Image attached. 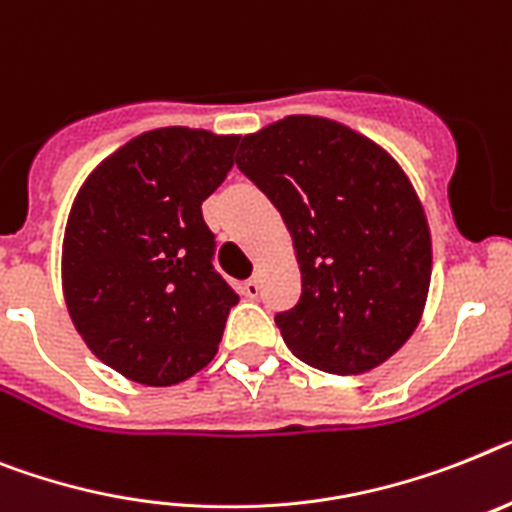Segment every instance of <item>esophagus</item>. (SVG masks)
Returning a JSON list of instances; mask_svg holds the SVG:
<instances>
[{
    "label": "esophagus",
    "mask_w": 512,
    "mask_h": 512,
    "mask_svg": "<svg viewBox=\"0 0 512 512\" xmlns=\"http://www.w3.org/2000/svg\"><path fill=\"white\" fill-rule=\"evenodd\" d=\"M242 294L247 296V299H257V296H260V281H257V278H249V281H244Z\"/></svg>",
    "instance_id": "1"
}]
</instances>
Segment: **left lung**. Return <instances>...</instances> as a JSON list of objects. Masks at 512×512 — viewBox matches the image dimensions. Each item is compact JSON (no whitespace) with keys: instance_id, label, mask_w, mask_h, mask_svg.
Instances as JSON below:
<instances>
[{"instance_id":"1","label":"left lung","mask_w":512,"mask_h":512,"mask_svg":"<svg viewBox=\"0 0 512 512\" xmlns=\"http://www.w3.org/2000/svg\"><path fill=\"white\" fill-rule=\"evenodd\" d=\"M236 166L281 213L302 296L276 325L309 367L359 375L409 341L432 276L422 203L367 137L322 117H286L247 135Z\"/></svg>"}]
</instances>
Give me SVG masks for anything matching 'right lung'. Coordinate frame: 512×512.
Listing matches in <instances>:
<instances>
[{"mask_svg":"<svg viewBox=\"0 0 512 512\" xmlns=\"http://www.w3.org/2000/svg\"><path fill=\"white\" fill-rule=\"evenodd\" d=\"M236 135L145 132L77 192L62 249L67 309L88 349L143 385H176L216 356L239 296L213 265L203 200L234 166Z\"/></svg>","mask_w":512,"mask_h":512,"instance_id":"obj_1","label":"right lung"}]
</instances>
